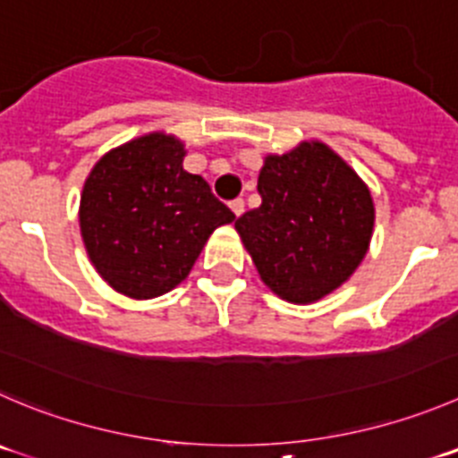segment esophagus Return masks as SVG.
I'll list each match as a JSON object with an SVG mask.
<instances>
[{
  "label": "esophagus",
  "instance_id": "obj_1",
  "mask_svg": "<svg viewBox=\"0 0 458 458\" xmlns=\"http://www.w3.org/2000/svg\"><path fill=\"white\" fill-rule=\"evenodd\" d=\"M229 207H232V211L236 213V216H241V213L245 211V199H242V198L232 199V202H229Z\"/></svg>",
  "mask_w": 458,
  "mask_h": 458
}]
</instances>
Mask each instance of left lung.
Returning <instances> with one entry per match:
<instances>
[{
  "mask_svg": "<svg viewBox=\"0 0 458 458\" xmlns=\"http://www.w3.org/2000/svg\"><path fill=\"white\" fill-rule=\"evenodd\" d=\"M260 207L236 229L260 278L292 303H312L362 263L373 233V199L360 177L319 141L265 159Z\"/></svg>",
  "mask_w": 458,
  "mask_h": 458,
  "instance_id": "obj_1",
  "label": "left lung"
}]
</instances>
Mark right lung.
Returning <instances> with one entry per match:
<instances>
[{
	"mask_svg": "<svg viewBox=\"0 0 458 458\" xmlns=\"http://www.w3.org/2000/svg\"><path fill=\"white\" fill-rule=\"evenodd\" d=\"M184 146L155 132L107 152L81 198V232L103 278L152 299L189 276L204 242L236 216L199 175L182 168Z\"/></svg>",
	"mask_w": 458,
	"mask_h": 458,
	"instance_id": "add662e5",
	"label": "right lung"
}]
</instances>
